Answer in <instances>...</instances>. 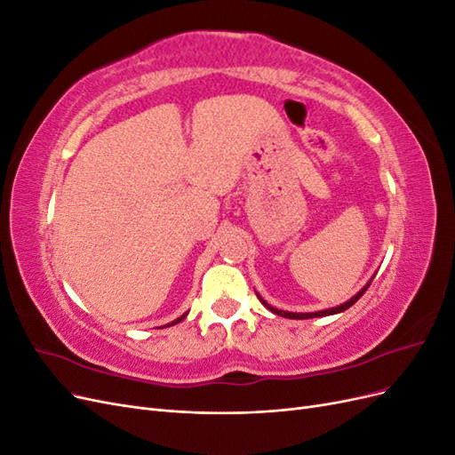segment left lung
<instances>
[{
	"label": "left lung",
	"mask_w": 455,
	"mask_h": 455,
	"mask_svg": "<svg viewBox=\"0 0 455 455\" xmlns=\"http://www.w3.org/2000/svg\"><path fill=\"white\" fill-rule=\"evenodd\" d=\"M371 283V281H370ZM370 283L363 288V291L356 294V296H353L349 301H346V304H341V306H338V307H332V309H324V311H316V313H288V311H281V309H275V307H271L269 304H266L264 299H261L259 296V301L261 304H264L269 311H273L275 315H281V316H284V319H313V316H326V315H334V313H341V311H346V309H349L356 299H359L366 291H368V286H370Z\"/></svg>",
	"instance_id": "8db88e82"
}]
</instances>
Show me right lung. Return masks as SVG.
<instances>
[{"mask_svg": "<svg viewBox=\"0 0 455 455\" xmlns=\"http://www.w3.org/2000/svg\"><path fill=\"white\" fill-rule=\"evenodd\" d=\"M186 315H188V313H186ZM186 315H182V316H178V319H176L174 323H171V324H178V323H180V321H184V319H186ZM171 324H169V326H171Z\"/></svg>", "mask_w": 455, "mask_h": 455, "instance_id": "add662e5", "label": "right lung"}]
</instances>
